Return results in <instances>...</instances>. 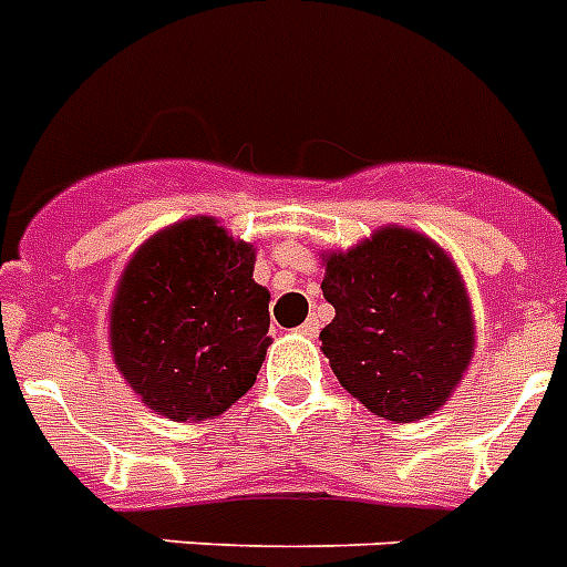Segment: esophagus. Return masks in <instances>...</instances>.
Listing matches in <instances>:
<instances>
[{
	"label": "esophagus",
	"instance_id": "esophagus-1",
	"mask_svg": "<svg viewBox=\"0 0 567 567\" xmlns=\"http://www.w3.org/2000/svg\"><path fill=\"white\" fill-rule=\"evenodd\" d=\"M299 331H302L306 338H317V331H320V320H317V317H308L306 323L299 326Z\"/></svg>",
	"mask_w": 567,
	"mask_h": 567
}]
</instances>
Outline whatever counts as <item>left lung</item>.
I'll use <instances>...</instances> for the list:
<instances>
[{
  "label": "left lung",
  "mask_w": 567,
  "mask_h": 567,
  "mask_svg": "<svg viewBox=\"0 0 567 567\" xmlns=\"http://www.w3.org/2000/svg\"><path fill=\"white\" fill-rule=\"evenodd\" d=\"M320 256L334 306L320 349L340 388L390 422L440 411L475 358V315L454 259L399 224Z\"/></svg>",
  "instance_id": "left-lung-1"
}]
</instances>
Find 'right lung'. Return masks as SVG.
<instances>
[{
    "mask_svg": "<svg viewBox=\"0 0 567 567\" xmlns=\"http://www.w3.org/2000/svg\"><path fill=\"white\" fill-rule=\"evenodd\" d=\"M256 244L192 215L136 247L110 302V355L145 408L204 422L256 384L274 338Z\"/></svg>",
    "mask_w": 567,
    "mask_h": 567,
    "instance_id": "obj_1",
    "label": "right lung"
}]
</instances>
